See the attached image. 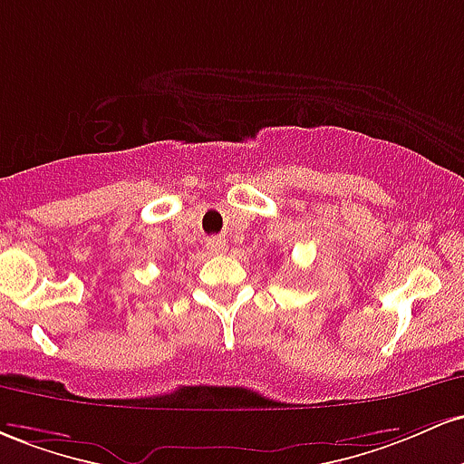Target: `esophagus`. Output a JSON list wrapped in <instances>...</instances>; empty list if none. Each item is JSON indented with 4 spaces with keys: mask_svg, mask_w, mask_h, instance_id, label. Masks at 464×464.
Returning <instances> with one entry per match:
<instances>
[{
    "mask_svg": "<svg viewBox=\"0 0 464 464\" xmlns=\"http://www.w3.org/2000/svg\"><path fill=\"white\" fill-rule=\"evenodd\" d=\"M208 249H210L212 254H223L226 252V241H221V238H212V241H208Z\"/></svg>",
    "mask_w": 464,
    "mask_h": 464,
    "instance_id": "1",
    "label": "esophagus"
}]
</instances>
